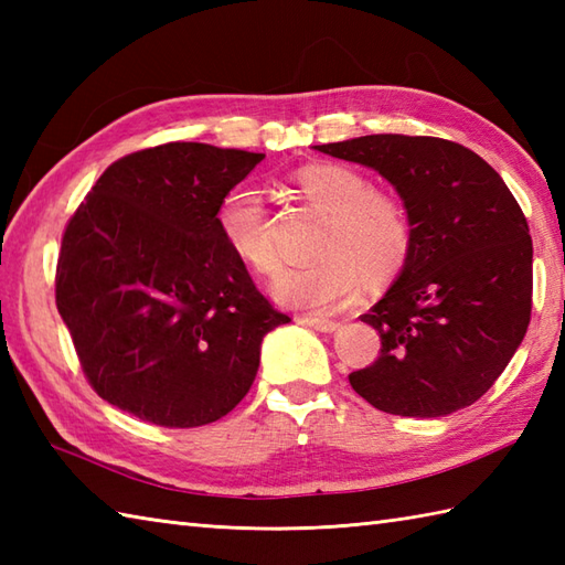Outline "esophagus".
I'll use <instances>...</instances> for the list:
<instances>
[{
  "label": "esophagus",
  "mask_w": 565,
  "mask_h": 565,
  "mask_svg": "<svg viewBox=\"0 0 565 565\" xmlns=\"http://www.w3.org/2000/svg\"><path fill=\"white\" fill-rule=\"evenodd\" d=\"M296 322H301V326L313 328L318 332H338L340 330V322L338 320H326V318H296Z\"/></svg>",
  "instance_id": "obj_1"
}]
</instances>
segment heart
Segmentation results:
<instances>
[{
    "label": "heart",
    "mask_w": 565,
    "mask_h": 565,
    "mask_svg": "<svg viewBox=\"0 0 565 565\" xmlns=\"http://www.w3.org/2000/svg\"><path fill=\"white\" fill-rule=\"evenodd\" d=\"M298 186L330 213L322 237L320 262L281 274L274 284L276 301L326 313L352 301L362 279L386 281L403 267L411 252V221L398 201L369 186L366 177L352 167L318 162L298 172ZM223 243L257 274H274L279 267L267 211L257 189L239 184L227 191L215 211Z\"/></svg>",
    "instance_id": "obj_1"
}]
</instances>
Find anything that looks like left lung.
Listing matches in <instances>:
<instances>
[{
  "instance_id": "obj_1",
  "label": "left lung",
  "mask_w": 565,
  "mask_h": 565,
  "mask_svg": "<svg viewBox=\"0 0 565 565\" xmlns=\"http://www.w3.org/2000/svg\"><path fill=\"white\" fill-rule=\"evenodd\" d=\"M318 152L379 172L411 221V252L362 316L381 356L350 374L383 413L444 417L505 371L532 313V237L502 177L473 150L427 136H362Z\"/></svg>"
}]
</instances>
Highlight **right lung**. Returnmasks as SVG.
Masks as SVG:
<instances>
[{
  "instance_id": "add662e5",
  "label": "right lung",
  "mask_w": 565,
  "mask_h": 565,
  "mask_svg": "<svg viewBox=\"0 0 565 565\" xmlns=\"http://www.w3.org/2000/svg\"><path fill=\"white\" fill-rule=\"evenodd\" d=\"M262 152L167 142L126 154L72 215L55 303L92 388L160 427H201L245 398L274 310L218 233Z\"/></svg>"
}]
</instances>
